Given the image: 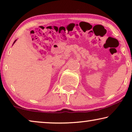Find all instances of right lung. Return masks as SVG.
<instances>
[{"label": "right lung", "mask_w": 132, "mask_h": 132, "mask_svg": "<svg viewBox=\"0 0 132 132\" xmlns=\"http://www.w3.org/2000/svg\"><path fill=\"white\" fill-rule=\"evenodd\" d=\"M16 40H17V39H16ZM16 40H15V41H14V43H13V44H14L15 43V41H16Z\"/></svg>", "instance_id": "right-lung-1"}]
</instances>
